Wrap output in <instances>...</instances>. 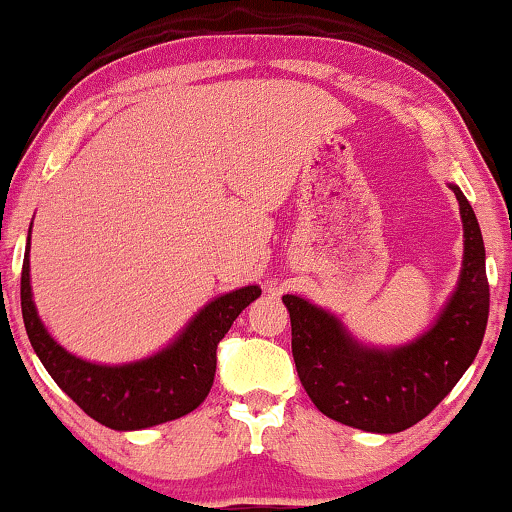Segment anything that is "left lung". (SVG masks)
<instances>
[{"label": "left lung", "instance_id": "8db88e82", "mask_svg": "<svg viewBox=\"0 0 512 512\" xmlns=\"http://www.w3.org/2000/svg\"><path fill=\"white\" fill-rule=\"evenodd\" d=\"M451 190L463 217V269L446 307L420 338L398 348L365 346L336 315L283 295L298 377L331 420L362 432H403L451 393L477 357L489 319L484 240L463 190L455 183Z\"/></svg>", "mask_w": 512, "mask_h": 512}]
</instances>
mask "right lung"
I'll return each mask as SVG.
<instances>
[{
  "mask_svg": "<svg viewBox=\"0 0 512 512\" xmlns=\"http://www.w3.org/2000/svg\"><path fill=\"white\" fill-rule=\"evenodd\" d=\"M260 295V286L219 295L159 353L126 365H97L71 355L49 336L33 303L28 252L21 272V310L30 346L59 389L85 415L116 432L155 427L193 412L214 384L219 341L240 312Z\"/></svg>",
  "mask_w": 512,
  "mask_h": 512,
  "instance_id": "add662e5",
  "label": "right lung"
}]
</instances>
